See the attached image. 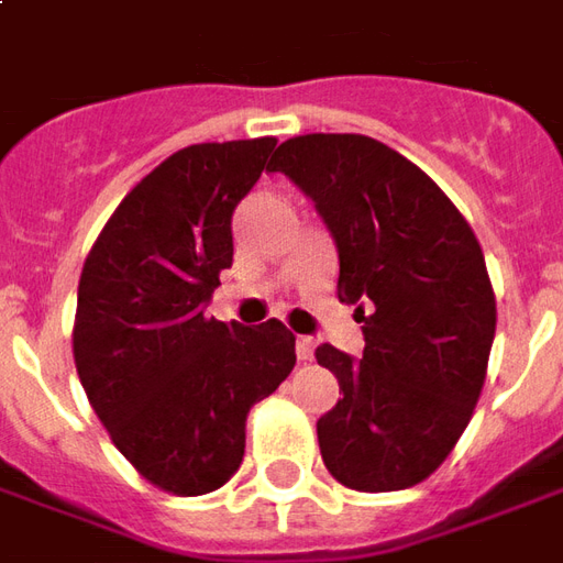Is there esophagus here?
Segmentation results:
<instances>
[{"instance_id": "1", "label": "esophagus", "mask_w": 563, "mask_h": 563, "mask_svg": "<svg viewBox=\"0 0 563 563\" xmlns=\"http://www.w3.org/2000/svg\"><path fill=\"white\" fill-rule=\"evenodd\" d=\"M313 350H317V341L310 335H301L295 341V353H298L301 363H310V360H313Z\"/></svg>"}]
</instances>
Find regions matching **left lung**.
Segmentation results:
<instances>
[{
    "mask_svg": "<svg viewBox=\"0 0 563 563\" xmlns=\"http://www.w3.org/2000/svg\"><path fill=\"white\" fill-rule=\"evenodd\" d=\"M271 173L301 188L338 246V298L363 313L365 350L317 363L341 399L317 420L325 470L353 490L430 478L473 418L497 301L470 222L418 164L360 133H308Z\"/></svg>",
    "mask_w": 563,
    "mask_h": 563,
    "instance_id": "8db88e82",
    "label": "left lung"
}]
</instances>
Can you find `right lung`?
Segmentation results:
<instances>
[{
  "mask_svg": "<svg viewBox=\"0 0 563 563\" xmlns=\"http://www.w3.org/2000/svg\"><path fill=\"white\" fill-rule=\"evenodd\" d=\"M274 136L179 148L136 183L90 246L73 325L81 387L133 470L200 497L238 473L246 415L295 365V335L203 317L231 268V216Z\"/></svg>",
  "mask_w": 563,
  "mask_h": 563,
  "instance_id": "right-lung-1",
  "label": "right lung"
}]
</instances>
